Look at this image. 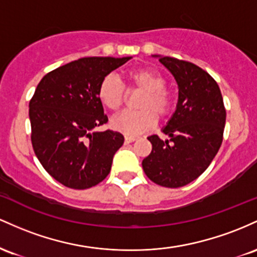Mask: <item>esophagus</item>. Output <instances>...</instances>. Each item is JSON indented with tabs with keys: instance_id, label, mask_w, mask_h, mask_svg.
I'll return each mask as SVG.
<instances>
[{
	"instance_id": "1",
	"label": "esophagus",
	"mask_w": 257,
	"mask_h": 257,
	"mask_svg": "<svg viewBox=\"0 0 257 257\" xmlns=\"http://www.w3.org/2000/svg\"><path fill=\"white\" fill-rule=\"evenodd\" d=\"M136 141V137H131V136H126L125 137V144H128V143H132Z\"/></svg>"
}]
</instances>
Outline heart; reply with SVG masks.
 I'll return each mask as SVG.
<instances>
[{
	"instance_id": "1",
	"label": "heart",
	"mask_w": 257,
	"mask_h": 257,
	"mask_svg": "<svg viewBox=\"0 0 257 257\" xmlns=\"http://www.w3.org/2000/svg\"><path fill=\"white\" fill-rule=\"evenodd\" d=\"M130 88L143 91L136 111H123L111 119V127L127 136H137L154 128L158 116L166 119L174 108V97L165 87V77L153 69H137L127 75ZM98 98L105 108L116 111L126 100V88L114 74H108L98 86Z\"/></svg>"
}]
</instances>
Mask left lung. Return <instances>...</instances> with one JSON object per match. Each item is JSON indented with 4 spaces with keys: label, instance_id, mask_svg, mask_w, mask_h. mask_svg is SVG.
Segmentation results:
<instances>
[{
    "label": "left lung",
    "instance_id": "8db88e82",
    "mask_svg": "<svg viewBox=\"0 0 257 257\" xmlns=\"http://www.w3.org/2000/svg\"><path fill=\"white\" fill-rule=\"evenodd\" d=\"M158 57V56H157ZM178 85V102L163 132L148 137L152 152L142 161L147 177L166 188L191 183L211 164L223 140L226 109L217 82L191 62L159 57Z\"/></svg>",
    "mask_w": 257,
    "mask_h": 257
}]
</instances>
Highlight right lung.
Instances as JSON below:
<instances>
[{
  "label": "right lung",
  "instance_id": "add662e5",
  "mask_svg": "<svg viewBox=\"0 0 257 257\" xmlns=\"http://www.w3.org/2000/svg\"><path fill=\"white\" fill-rule=\"evenodd\" d=\"M131 57H85L42 77L29 103L31 143L43 169L63 186L87 189L109 175L120 132L94 131L108 122L98 98L105 75Z\"/></svg>",
  "mask_w": 257,
  "mask_h": 257
}]
</instances>
